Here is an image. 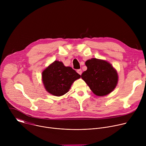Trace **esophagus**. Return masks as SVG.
<instances>
[{"instance_id": "obj_1", "label": "esophagus", "mask_w": 146, "mask_h": 146, "mask_svg": "<svg viewBox=\"0 0 146 146\" xmlns=\"http://www.w3.org/2000/svg\"><path fill=\"white\" fill-rule=\"evenodd\" d=\"M77 72L79 74H82V70L81 69H78L77 70Z\"/></svg>"}]
</instances>
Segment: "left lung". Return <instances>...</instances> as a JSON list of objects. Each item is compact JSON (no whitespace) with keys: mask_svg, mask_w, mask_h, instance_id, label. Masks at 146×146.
<instances>
[{"mask_svg":"<svg viewBox=\"0 0 146 146\" xmlns=\"http://www.w3.org/2000/svg\"><path fill=\"white\" fill-rule=\"evenodd\" d=\"M86 65L87 70L82 73L81 78L95 95L104 96L115 89L118 76L109 62L93 58L86 62Z\"/></svg>","mask_w":146,"mask_h":146,"instance_id":"1","label":"left lung"}]
</instances>
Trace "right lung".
I'll return each instance as SVG.
<instances>
[{
	"label": "right lung",
	"mask_w": 146,
	"mask_h": 146,
	"mask_svg": "<svg viewBox=\"0 0 146 146\" xmlns=\"http://www.w3.org/2000/svg\"><path fill=\"white\" fill-rule=\"evenodd\" d=\"M81 76L62 62L55 60L42 72V81L46 90L50 94L60 96L66 94L74 81Z\"/></svg>",
	"instance_id": "obj_1"
}]
</instances>
